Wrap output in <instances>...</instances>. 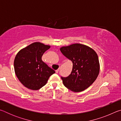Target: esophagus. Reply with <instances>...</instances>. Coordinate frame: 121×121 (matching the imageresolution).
Instances as JSON below:
<instances>
[{"label":"esophagus","instance_id":"34e87169","mask_svg":"<svg viewBox=\"0 0 121 121\" xmlns=\"http://www.w3.org/2000/svg\"><path fill=\"white\" fill-rule=\"evenodd\" d=\"M59 69H58V70H56V73H59Z\"/></svg>","mask_w":121,"mask_h":121}]
</instances>
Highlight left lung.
Masks as SVG:
<instances>
[{
    "instance_id": "left-lung-1",
    "label": "left lung",
    "mask_w": 121,
    "mask_h": 121,
    "mask_svg": "<svg viewBox=\"0 0 121 121\" xmlns=\"http://www.w3.org/2000/svg\"><path fill=\"white\" fill-rule=\"evenodd\" d=\"M61 53L73 62L71 73L61 77L65 87L75 92L83 91L97 79L100 71L98 55L95 50L85 45L73 44L60 48Z\"/></svg>"
}]
</instances>
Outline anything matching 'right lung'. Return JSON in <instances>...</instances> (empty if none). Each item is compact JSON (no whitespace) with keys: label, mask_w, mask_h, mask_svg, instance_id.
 Segmentation results:
<instances>
[{"label":"right lung","mask_w":121,"mask_h":121,"mask_svg":"<svg viewBox=\"0 0 121 121\" xmlns=\"http://www.w3.org/2000/svg\"><path fill=\"white\" fill-rule=\"evenodd\" d=\"M51 48L40 42L31 44L20 50L14 59V70L24 86L32 90L40 89L56 73L42 60L43 55Z\"/></svg>","instance_id":"right-lung-1"}]
</instances>
